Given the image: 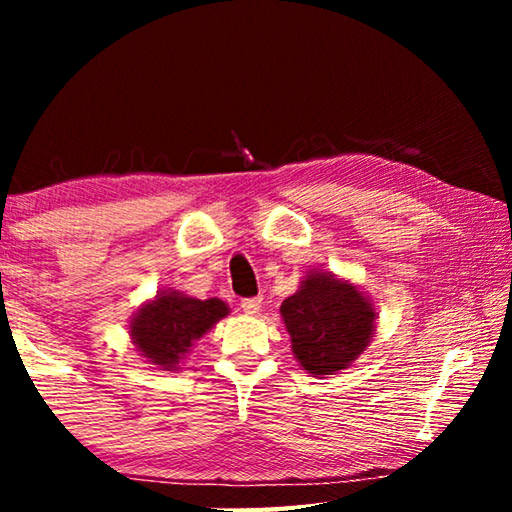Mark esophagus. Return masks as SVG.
<instances>
[{
    "instance_id": "34e87169",
    "label": "esophagus",
    "mask_w": 512,
    "mask_h": 512,
    "mask_svg": "<svg viewBox=\"0 0 512 512\" xmlns=\"http://www.w3.org/2000/svg\"><path fill=\"white\" fill-rule=\"evenodd\" d=\"M241 309H244V314H248V316H257L259 309H262V298L241 300Z\"/></svg>"
}]
</instances>
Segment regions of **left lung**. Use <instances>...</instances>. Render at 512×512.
Returning <instances> with one entry per match:
<instances>
[{
	"label": "left lung",
	"instance_id": "obj_1",
	"mask_svg": "<svg viewBox=\"0 0 512 512\" xmlns=\"http://www.w3.org/2000/svg\"><path fill=\"white\" fill-rule=\"evenodd\" d=\"M291 352L314 377L336 375L368 348L377 327L372 300L357 284L327 271H309L282 302Z\"/></svg>",
	"mask_w": 512,
	"mask_h": 512
}]
</instances>
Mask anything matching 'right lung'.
I'll use <instances>...</instances> for the list:
<instances>
[{
  "mask_svg": "<svg viewBox=\"0 0 512 512\" xmlns=\"http://www.w3.org/2000/svg\"><path fill=\"white\" fill-rule=\"evenodd\" d=\"M228 314L230 307L219 298L198 300L167 289L135 311L128 334L151 366L178 370L192 345Z\"/></svg>",
  "mask_w": 512,
  "mask_h": 512,
  "instance_id": "1",
  "label": "right lung"
}]
</instances>
